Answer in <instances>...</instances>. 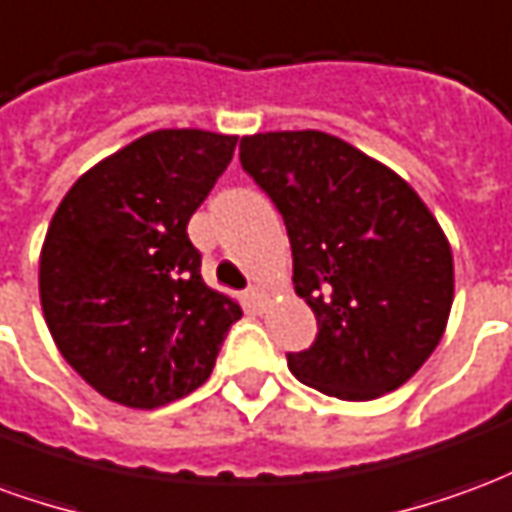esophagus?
I'll use <instances>...</instances> for the list:
<instances>
[{"instance_id":"esophagus-1","label":"esophagus","mask_w":512,"mask_h":512,"mask_svg":"<svg viewBox=\"0 0 512 512\" xmlns=\"http://www.w3.org/2000/svg\"><path fill=\"white\" fill-rule=\"evenodd\" d=\"M246 301H249L252 310H260L268 301V290L263 288V285H252V288L246 290Z\"/></svg>"}]
</instances>
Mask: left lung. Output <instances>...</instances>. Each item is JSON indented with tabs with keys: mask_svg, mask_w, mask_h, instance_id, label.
Segmentation results:
<instances>
[{
	"mask_svg": "<svg viewBox=\"0 0 512 512\" xmlns=\"http://www.w3.org/2000/svg\"><path fill=\"white\" fill-rule=\"evenodd\" d=\"M241 167L285 219L293 288L318 340L288 356L301 384L340 400L403 386L436 351L455 296L447 235L395 169L323 131L241 136Z\"/></svg>",
	"mask_w": 512,
	"mask_h": 512,
	"instance_id": "1",
	"label": "left lung"
}]
</instances>
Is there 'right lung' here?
Segmentation results:
<instances>
[{
    "mask_svg": "<svg viewBox=\"0 0 512 512\" xmlns=\"http://www.w3.org/2000/svg\"><path fill=\"white\" fill-rule=\"evenodd\" d=\"M238 136L161 128L98 161L51 216L40 307L65 362L98 395L158 408L211 376L241 304L205 285L186 233Z\"/></svg>",
    "mask_w": 512,
    "mask_h": 512,
    "instance_id": "obj_1",
    "label": "right lung"
}]
</instances>
